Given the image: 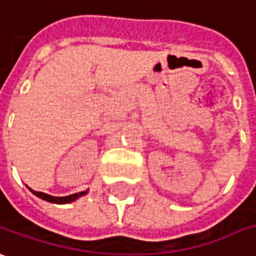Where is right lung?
<instances>
[{
	"instance_id": "add662e5",
	"label": "right lung",
	"mask_w": 256,
	"mask_h": 256,
	"mask_svg": "<svg viewBox=\"0 0 256 256\" xmlns=\"http://www.w3.org/2000/svg\"><path fill=\"white\" fill-rule=\"evenodd\" d=\"M32 190V189H30ZM33 194H36V196H39L40 199L43 200H48V202H52V203H70V202H74L77 198L80 196H82L85 194L86 192H80V194H70V196H62V198H57V196H50L48 194H43V192H36V190H32Z\"/></svg>"
}]
</instances>
